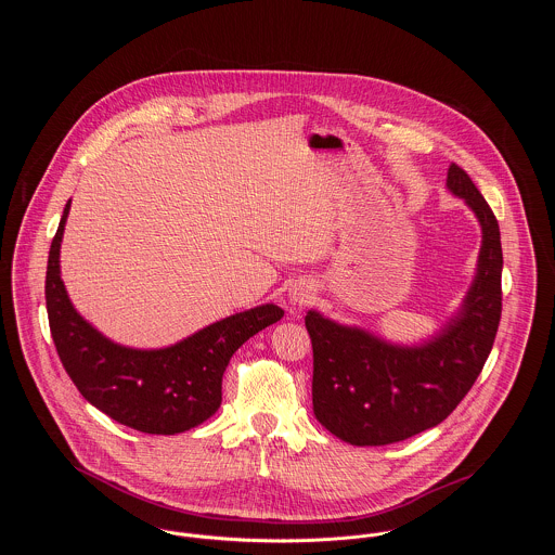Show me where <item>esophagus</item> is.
<instances>
[{"mask_svg": "<svg viewBox=\"0 0 555 555\" xmlns=\"http://www.w3.org/2000/svg\"><path fill=\"white\" fill-rule=\"evenodd\" d=\"M310 299H312V288H310L306 282H295V284L288 288V301H291V306L301 308V306H306Z\"/></svg>", "mask_w": 555, "mask_h": 555, "instance_id": "obj_1", "label": "esophagus"}]
</instances>
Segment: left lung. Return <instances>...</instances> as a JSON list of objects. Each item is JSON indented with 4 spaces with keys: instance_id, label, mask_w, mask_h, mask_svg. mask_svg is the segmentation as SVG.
Returning <instances> with one entry per match:
<instances>
[{
    "instance_id": "8db88e82",
    "label": "left lung",
    "mask_w": 555,
    "mask_h": 555,
    "mask_svg": "<svg viewBox=\"0 0 555 555\" xmlns=\"http://www.w3.org/2000/svg\"><path fill=\"white\" fill-rule=\"evenodd\" d=\"M447 190L480 227L476 273L460 310L418 344L389 341L310 310L312 403L320 425L354 447H383L442 423L473 389L502 314L500 229L473 179L449 166Z\"/></svg>"
}]
</instances>
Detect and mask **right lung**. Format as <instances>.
I'll use <instances>...</instances> for the list:
<instances>
[{
	"instance_id": "1",
	"label": "right lung",
	"mask_w": 555,
	"mask_h": 555,
	"mask_svg": "<svg viewBox=\"0 0 555 555\" xmlns=\"http://www.w3.org/2000/svg\"><path fill=\"white\" fill-rule=\"evenodd\" d=\"M70 203L51 243L44 286L51 335L68 376L91 405L137 431L175 436L205 423L222 403L231 357L284 310L256 306L164 348H130L108 339L80 317L62 280L60 249Z\"/></svg>"
}]
</instances>
